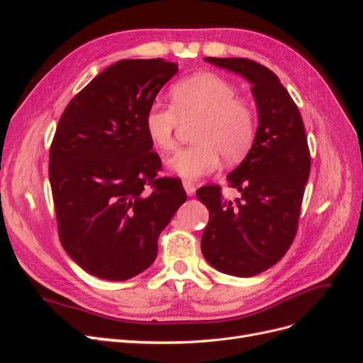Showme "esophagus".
Returning <instances> with one entry per match:
<instances>
[{
	"instance_id": "esophagus-1",
	"label": "esophagus",
	"mask_w": 363,
	"mask_h": 363,
	"mask_svg": "<svg viewBox=\"0 0 363 363\" xmlns=\"http://www.w3.org/2000/svg\"><path fill=\"white\" fill-rule=\"evenodd\" d=\"M183 188H184L186 194H188L189 196H192V195L195 194V191H196V188L194 186V183H191L189 180H184V182H183Z\"/></svg>"
}]
</instances>
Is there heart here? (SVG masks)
Returning <instances> with one entry per match:
<instances>
[{
	"mask_svg": "<svg viewBox=\"0 0 363 363\" xmlns=\"http://www.w3.org/2000/svg\"><path fill=\"white\" fill-rule=\"evenodd\" d=\"M172 106L152 103L145 112L144 125L150 140L162 151L177 145L175 133L183 123L199 124L194 131L196 144L180 150L169 159V168L188 180L216 171L221 159L227 163L242 160L256 139V112L250 101L238 96V87L212 72L195 74L172 86Z\"/></svg>",
	"mask_w": 363,
	"mask_h": 363,
	"instance_id": "b5f03b06",
	"label": "heart"
}]
</instances>
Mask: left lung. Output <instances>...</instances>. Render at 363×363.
<instances>
[{"label": "left lung", "instance_id": "obj_1", "mask_svg": "<svg viewBox=\"0 0 363 363\" xmlns=\"http://www.w3.org/2000/svg\"><path fill=\"white\" fill-rule=\"evenodd\" d=\"M204 60L251 83L259 127L247 157L227 175L230 188L239 191L238 199H224L218 184L196 191V199L208 208L201 251L213 268L228 276H257L286 255L298 228L311 174L304 124L289 92L267 67L244 57Z\"/></svg>", "mask_w": 363, "mask_h": 363}]
</instances>
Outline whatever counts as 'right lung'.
<instances>
[{
  "mask_svg": "<svg viewBox=\"0 0 363 363\" xmlns=\"http://www.w3.org/2000/svg\"><path fill=\"white\" fill-rule=\"evenodd\" d=\"M179 71L162 59L107 67L65 108L50 148V183L59 239L92 276L123 281L145 271L186 192L159 177L144 118Z\"/></svg>",
  "mask_w": 363,
  "mask_h": 363,
  "instance_id": "1",
  "label": "right lung"
}]
</instances>
